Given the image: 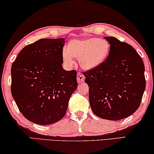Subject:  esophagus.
Listing matches in <instances>:
<instances>
[{"label":"esophagus","mask_w":154,"mask_h":154,"mask_svg":"<svg viewBox=\"0 0 154 154\" xmlns=\"http://www.w3.org/2000/svg\"><path fill=\"white\" fill-rule=\"evenodd\" d=\"M85 77L84 76V75L81 73L79 72L77 74V81L79 83H82L85 81Z\"/></svg>","instance_id":"esophagus-1"}]
</instances>
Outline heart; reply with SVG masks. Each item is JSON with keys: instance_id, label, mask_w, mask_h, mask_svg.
I'll list each match as a JSON object with an SVG mask.
<instances>
[{"instance_id": "obj_1", "label": "heart", "mask_w": 154, "mask_h": 154, "mask_svg": "<svg viewBox=\"0 0 154 154\" xmlns=\"http://www.w3.org/2000/svg\"><path fill=\"white\" fill-rule=\"evenodd\" d=\"M110 52V44L105 39L89 37L82 39H74L68 47L65 46L62 51L64 64L70 66L74 63V57L79 58L82 69L90 70L100 66L107 59Z\"/></svg>"}]
</instances>
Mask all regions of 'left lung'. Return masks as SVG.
Instances as JSON below:
<instances>
[{
	"label": "left lung",
	"mask_w": 154,
	"mask_h": 154,
	"mask_svg": "<svg viewBox=\"0 0 154 154\" xmlns=\"http://www.w3.org/2000/svg\"><path fill=\"white\" fill-rule=\"evenodd\" d=\"M107 59L83 73L89 86L90 106L104 119L117 121L129 117L140 104L145 89V65L136 50L113 37Z\"/></svg>",
	"instance_id": "8db88e82"
}]
</instances>
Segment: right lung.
Returning a JSON list of instances; mask_svg holds the SVG:
<instances>
[{"instance_id": "obj_1", "label": "right lung", "mask_w": 154, "mask_h": 154, "mask_svg": "<svg viewBox=\"0 0 154 154\" xmlns=\"http://www.w3.org/2000/svg\"><path fill=\"white\" fill-rule=\"evenodd\" d=\"M65 39H42L22 48L11 66V94L30 122L50 125L62 119L78 87L77 72L62 67Z\"/></svg>"}]
</instances>
